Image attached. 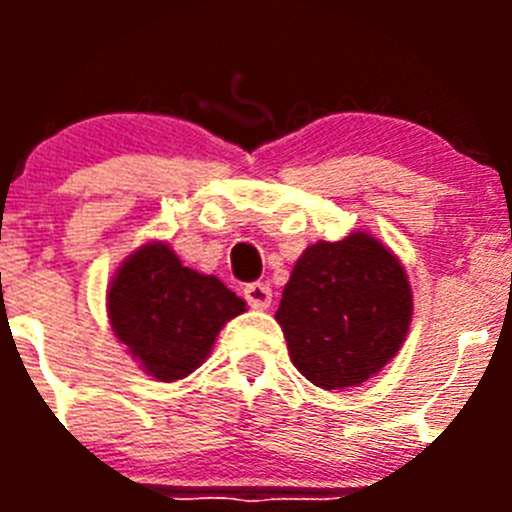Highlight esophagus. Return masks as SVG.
Here are the masks:
<instances>
[{"label":"esophagus","instance_id":"esophagus-1","mask_svg":"<svg viewBox=\"0 0 512 512\" xmlns=\"http://www.w3.org/2000/svg\"><path fill=\"white\" fill-rule=\"evenodd\" d=\"M243 297L253 310H266L271 305V289L264 282H251L243 287Z\"/></svg>","mask_w":512,"mask_h":512}]
</instances>
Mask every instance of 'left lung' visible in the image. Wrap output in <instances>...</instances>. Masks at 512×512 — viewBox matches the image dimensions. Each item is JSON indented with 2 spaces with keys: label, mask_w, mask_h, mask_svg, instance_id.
<instances>
[{
  "label": "left lung",
  "mask_w": 512,
  "mask_h": 512,
  "mask_svg": "<svg viewBox=\"0 0 512 512\" xmlns=\"http://www.w3.org/2000/svg\"><path fill=\"white\" fill-rule=\"evenodd\" d=\"M410 315L405 269L369 233L307 246L277 310L292 364L323 390L356 387L395 359Z\"/></svg>",
  "instance_id": "1"
}]
</instances>
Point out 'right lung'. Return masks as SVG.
<instances>
[{
    "label": "right lung",
    "instance_id": "1",
    "mask_svg": "<svg viewBox=\"0 0 512 512\" xmlns=\"http://www.w3.org/2000/svg\"><path fill=\"white\" fill-rule=\"evenodd\" d=\"M243 310L246 302L220 279L182 266L158 241L140 246L117 269L107 292L115 336L158 382L192 374L220 328Z\"/></svg>",
    "mask_w": 512,
    "mask_h": 512
}]
</instances>
